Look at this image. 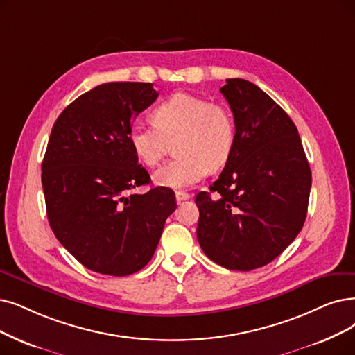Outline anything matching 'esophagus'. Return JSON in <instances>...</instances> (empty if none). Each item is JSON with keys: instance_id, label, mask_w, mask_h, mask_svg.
Here are the masks:
<instances>
[{"instance_id": "obj_1", "label": "esophagus", "mask_w": 355, "mask_h": 355, "mask_svg": "<svg viewBox=\"0 0 355 355\" xmlns=\"http://www.w3.org/2000/svg\"><path fill=\"white\" fill-rule=\"evenodd\" d=\"M189 198H191V195L188 192H185V191H176V201L178 202L187 201V200H189Z\"/></svg>"}]
</instances>
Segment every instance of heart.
Masks as SVG:
<instances>
[{
    "label": "heart",
    "instance_id": "heart-1",
    "mask_svg": "<svg viewBox=\"0 0 355 355\" xmlns=\"http://www.w3.org/2000/svg\"><path fill=\"white\" fill-rule=\"evenodd\" d=\"M154 125L135 123L128 141L135 157L148 167L162 163L176 143L175 162L154 173L155 183L185 188L204 179L208 170L229 160L236 139V123L224 105L189 93H175L153 110Z\"/></svg>",
    "mask_w": 355,
    "mask_h": 355
}]
</instances>
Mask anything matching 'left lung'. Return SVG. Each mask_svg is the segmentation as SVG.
<instances>
[{
  "mask_svg": "<svg viewBox=\"0 0 355 355\" xmlns=\"http://www.w3.org/2000/svg\"><path fill=\"white\" fill-rule=\"evenodd\" d=\"M220 89L236 123L221 175L200 192L196 237L204 253L233 271L272 262L300 233L311 172L294 122L257 84L229 78Z\"/></svg>",
  "mask_w": 355,
  "mask_h": 355,
  "instance_id": "8db88e82",
  "label": "left lung"
}]
</instances>
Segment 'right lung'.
I'll return each instance as SVG.
<instances>
[{
	"label": "right lung",
	"mask_w": 355,
	"mask_h": 355,
	"mask_svg": "<svg viewBox=\"0 0 355 355\" xmlns=\"http://www.w3.org/2000/svg\"><path fill=\"white\" fill-rule=\"evenodd\" d=\"M157 96L151 83L101 84L53 123L42 163L46 214L56 239L90 271L125 277L143 269L176 209L168 188L131 192L150 175L128 134Z\"/></svg>",
	"instance_id": "add662e5"
}]
</instances>
